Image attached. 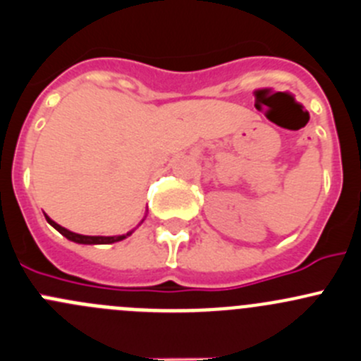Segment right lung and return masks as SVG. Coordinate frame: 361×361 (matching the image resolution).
<instances>
[{
  "label": "right lung",
  "instance_id": "obj_1",
  "mask_svg": "<svg viewBox=\"0 0 361 361\" xmlns=\"http://www.w3.org/2000/svg\"><path fill=\"white\" fill-rule=\"evenodd\" d=\"M45 219H47V222L51 224L52 227H54L56 231H59V233L63 234L65 238H68V240L75 241V243H84V245H107V243H114V241H120L123 240L125 236H84V234H77V233H72V231L65 229V227H61L59 224H56L54 220L49 219L47 215H45ZM130 233H127V236Z\"/></svg>",
  "mask_w": 361,
  "mask_h": 361
}]
</instances>
